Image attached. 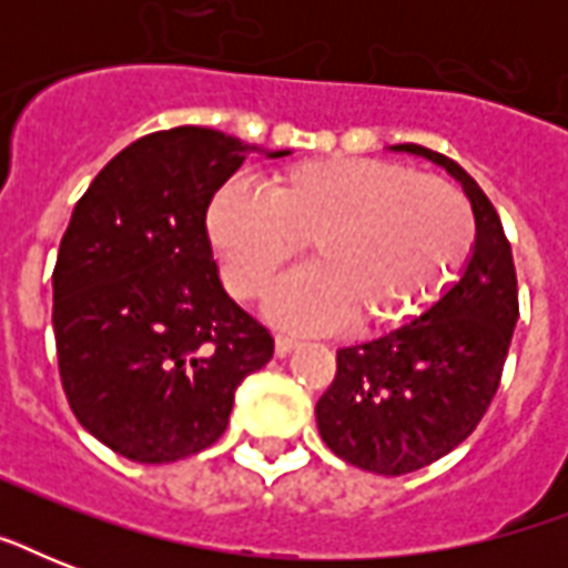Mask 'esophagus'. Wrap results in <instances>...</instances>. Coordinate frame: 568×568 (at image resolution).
<instances>
[{"mask_svg":"<svg viewBox=\"0 0 568 568\" xmlns=\"http://www.w3.org/2000/svg\"><path fill=\"white\" fill-rule=\"evenodd\" d=\"M294 347H297V342H294V338H288V336H276L274 338L276 356H288L294 351Z\"/></svg>","mask_w":568,"mask_h":568,"instance_id":"1","label":"esophagus"}]
</instances>
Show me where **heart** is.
I'll use <instances>...</instances> for the list:
<instances>
[{
    "label": "heart",
    "mask_w": 568,
    "mask_h": 568,
    "mask_svg": "<svg viewBox=\"0 0 568 568\" xmlns=\"http://www.w3.org/2000/svg\"><path fill=\"white\" fill-rule=\"evenodd\" d=\"M205 232L235 297H256L306 244L312 265L267 294L265 315L297 333L386 327L448 288L475 247L454 185L395 162L329 155L214 191Z\"/></svg>",
    "instance_id": "obj_1"
}]
</instances>
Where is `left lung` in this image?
Listing matches in <instances>:
<instances>
[{
	"mask_svg": "<svg viewBox=\"0 0 568 568\" xmlns=\"http://www.w3.org/2000/svg\"><path fill=\"white\" fill-rule=\"evenodd\" d=\"M388 150L445 168L475 214V247L457 280L413 321L342 347L336 379L315 404L321 439L336 457L395 477L450 454L484 418L519 321V288L510 241L480 185L427 146Z\"/></svg>",
	"mask_w": 568,
	"mask_h": 568,
	"instance_id": "obj_1",
	"label": "left lung"
}]
</instances>
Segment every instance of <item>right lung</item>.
I'll return each mask as SVG.
<instances>
[{
	"mask_svg": "<svg viewBox=\"0 0 568 568\" xmlns=\"http://www.w3.org/2000/svg\"><path fill=\"white\" fill-rule=\"evenodd\" d=\"M250 153L203 126L138 138L75 203L52 274L67 400L120 457L173 463L226 430L235 388L274 338L223 292L205 209Z\"/></svg>",
	"mask_w": 568,
	"mask_h": 568,
	"instance_id": "obj_1",
	"label": "right lung"
}]
</instances>
